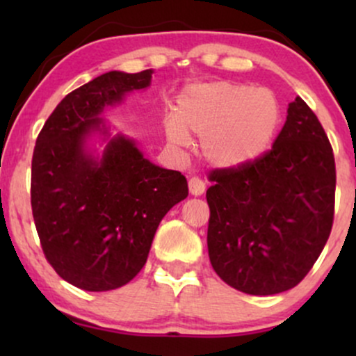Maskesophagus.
<instances>
[{"label": "esophagus", "instance_id": "1", "mask_svg": "<svg viewBox=\"0 0 356 356\" xmlns=\"http://www.w3.org/2000/svg\"><path fill=\"white\" fill-rule=\"evenodd\" d=\"M189 191L192 195H202L206 192V184H204L199 177L189 179Z\"/></svg>", "mask_w": 356, "mask_h": 356}]
</instances>
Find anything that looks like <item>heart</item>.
<instances>
[{"label":"heart","instance_id":"obj_1","mask_svg":"<svg viewBox=\"0 0 356 356\" xmlns=\"http://www.w3.org/2000/svg\"><path fill=\"white\" fill-rule=\"evenodd\" d=\"M283 110L276 93L236 81L191 85L179 95L175 118L165 122L170 144L186 147L201 138L211 165L236 169L263 157L275 140Z\"/></svg>","mask_w":356,"mask_h":356}]
</instances>
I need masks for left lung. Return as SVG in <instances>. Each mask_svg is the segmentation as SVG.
<instances>
[{
    "instance_id": "8db88e82",
    "label": "left lung",
    "mask_w": 356,
    "mask_h": 356,
    "mask_svg": "<svg viewBox=\"0 0 356 356\" xmlns=\"http://www.w3.org/2000/svg\"><path fill=\"white\" fill-rule=\"evenodd\" d=\"M207 249L224 283L254 296L295 288L330 238L333 149L313 110L296 97L271 150L251 164L212 170Z\"/></svg>"
}]
</instances>
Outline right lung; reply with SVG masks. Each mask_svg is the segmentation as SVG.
Instances as JSON below:
<instances>
[{
	"label": "right lung",
	"instance_id": "obj_1",
	"mask_svg": "<svg viewBox=\"0 0 356 356\" xmlns=\"http://www.w3.org/2000/svg\"><path fill=\"white\" fill-rule=\"evenodd\" d=\"M154 70L108 72L56 105L36 138L31 211L44 257L85 291H110L144 268L164 216L189 194L177 170L152 164L134 138L110 136L102 118L127 93L147 88ZM93 135L104 152L88 147Z\"/></svg>",
	"mask_w": 356,
	"mask_h": 356
}]
</instances>
